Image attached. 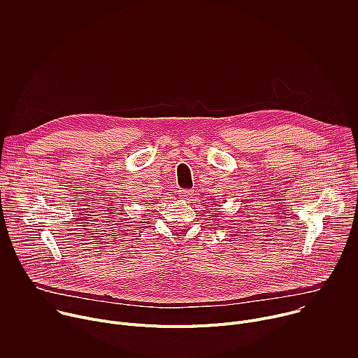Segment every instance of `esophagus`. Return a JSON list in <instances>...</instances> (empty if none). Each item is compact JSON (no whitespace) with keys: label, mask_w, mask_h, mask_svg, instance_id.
<instances>
[{"label":"esophagus","mask_w":358,"mask_h":358,"mask_svg":"<svg viewBox=\"0 0 358 358\" xmlns=\"http://www.w3.org/2000/svg\"><path fill=\"white\" fill-rule=\"evenodd\" d=\"M178 195H180V198L188 199V198H191V195H192V191H189V189H185V188H181V189L178 191Z\"/></svg>","instance_id":"obj_1"}]
</instances>
